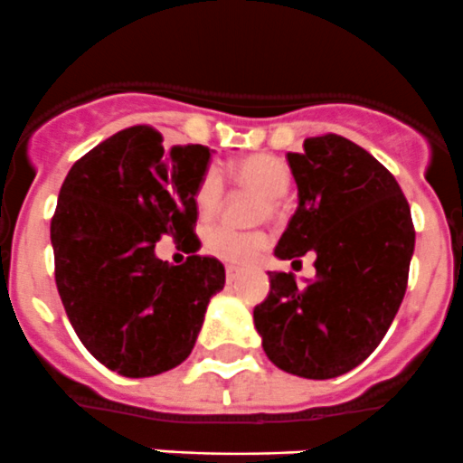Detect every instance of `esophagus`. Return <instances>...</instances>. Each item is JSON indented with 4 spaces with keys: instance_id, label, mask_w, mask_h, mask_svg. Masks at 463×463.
I'll use <instances>...</instances> for the list:
<instances>
[{
    "instance_id": "1",
    "label": "esophagus",
    "mask_w": 463,
    "mask_h": 463,
    "mask_svg": "<svg viewBox=\"0 0 463 463\" xmlns=\"http://www.w3.org/2000/svg\"><path fill=\"white\" fill-rule=\"evenodd\" d=\"M238 274H241V269H238L236 265H227V281H236Z\"/></svg>"
}]
</instances>
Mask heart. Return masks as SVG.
Here are the masks:
<instances>
[{
	"mask_svg": "<svg viewBox=\"0 0 463 463\" xmlns=\"http://www.w3.org/2000/svg\"><path fill=\"white\" fill-rule=\"evenodd\" d=\"M232 177L236 184L263 195V209L268 207L269 212L277 209L279 198L286 195L288 186H290L288 164L277 155L268 153L247 155V157L238 159L232 166ZM222 194H225V186H222L218 168H207L200 175L194 191V203L200 218H212L221 209ZM204 241H207L212 254L232 260V263H250L263 247H268L269 238L265 232H238L230 225H216L207 232Z\"/></svg>",
	"mask_w": 463,
	"mask_h": 463,
	"instance_id": "b5f03b06",
	"label": "heart"
}]
</instances>
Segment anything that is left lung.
Wrapping results in <instances>:
<instances>
[{"label":"left lung","instance_id":"obj_1","mask_svg":"<svg viewBox=\"0 0 463 463\" xmlns=\"http://www.w3.org/2000/svg\"><path fill=\"white\" fill-rule=\"evenodd\" d=\"M288 164L299 207L274 256L315 251L317 277L299 288L292 272H268L269 295L254 308V326L279 369L326 381L367 360L392 326L414 225L396 177L345 137H310L304 153H288Z\"/></svg>","mask_w":463,"mask_h":463}]
</instances>
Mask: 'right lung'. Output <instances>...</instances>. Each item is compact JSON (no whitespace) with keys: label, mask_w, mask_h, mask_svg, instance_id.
I'll list each match as a JSON object with an SVG mask.
<instances>
[{"label":"right lung","mask_w":463,"mask_h":463,"mask_svg":"<svg viewBox=\"0 0 463 463\" xmlns=\"http://www.w3.org/2000/svg\"><path fill=\"white\" fill-rule=\"evenodd\" d=\"M150 126L100 141L67 173L52 218L56 286L85 349L126 378H148L189 358L209 299L225 286L213 256L182 265L155 256L164 233L194 236V191L212 150H164Z\"/></svg>","instance_id":"right-lung-1"}]
</instances>
